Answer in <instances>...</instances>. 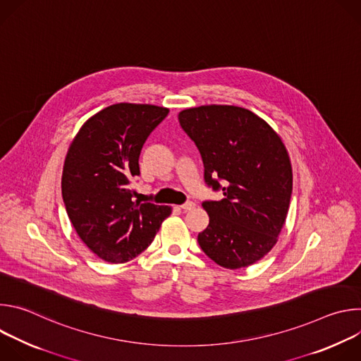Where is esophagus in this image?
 Here are the masks:
<instances>
[{
    "instance_id": "obj_1",
    "label": "esophagus",
    "mask_w": 361,
    "mask_h": 361,
    "mask_svg": "<svg viewBox=\"0 0 361 361\" xmlns=\"http://www.w3.org/2000/svg\"><path fill=\"white\" fill-rule=\"evenodd\" d=\"M195 207V204L192 202V201H187V202H184V204H181L180 205V209H183L184 212H188V210H192Z\"/></svg>"
}]
</instances>
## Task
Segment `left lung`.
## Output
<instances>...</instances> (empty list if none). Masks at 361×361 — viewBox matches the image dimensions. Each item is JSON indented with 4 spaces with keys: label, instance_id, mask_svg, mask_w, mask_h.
<instances>
[{
    "label": "left lung",
    "instance_id": "1",
    "mask_svg": "<svg viewBox=\"0 0 361 361\" xmlns=\"http://www.w3.org/2000/svg\"><path fill=\"white\" fill-rule=\"evenodd\" d=\"M204 166V183L223 191L205 200L210 223L197 240L224 269L247 267L274 247L288 212L293 173L280 137L259 116L235 106H202L178 114Z\"/></svg>",
    "mask_w": 361,
    "mask_h": 361
}]
</instances>
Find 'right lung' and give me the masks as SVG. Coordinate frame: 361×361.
Listing matches in <instances>:
<instances>
[{
	"instance_id": "add662e5",
	"label": "right lung",
	"mask_w": 361,
	"mask_h": 361,
	"mask_svg": "<svg viewBox=\"0 0 361 361\" xmlns=\"http://www.w3.org/2000/svg\"><path fill=\"white\" fill-rule=\"evenodd\" d=\"M167 116L164 107L120 102L92 116L70 145L61 180L66 210L104 262L133 260L171 214L169 205L135 201L131 188L142 145Z\"/></svg>"
}]
</instances>
